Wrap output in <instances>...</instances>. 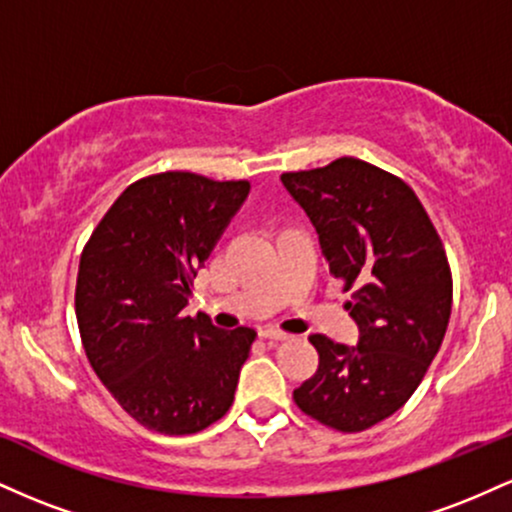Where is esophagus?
<instances>
[{
	"label": "esophagus",
	"mask_w": 512,
	"mask_h": 512,
	"mask_svg": "<svg viewBox=\"0 0 512 512\" xmlns=\"http://www.w3.org/2000/svg\"><path fill=\"white\" fill-rule=\"evenodd\" d=\"M260 337H264V339H274V342H279V339H286V337H289V334L281 332V330H276V327H262Z\"/></svg>",
	"instance_id": "esophagus-1"
}]
</instances>
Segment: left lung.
I'll return each instance as SVG.
<instances>
[{
  "mask_svg": "<svg viewBox=\"0 0 512 512\" xmlns=\"http://www.w3.org/2000/svg\"><path fill=\"white\" fill-rule=\"evenodd\" d=\"M313 221L334 279L351 293L356 346L310 334L320 363L293 390L322 426L361 433L407 404L448 330L452 272L431 216L397 175L342 156L322 168L281 173Z\"/></svg>",
  "mask_w": 512,
  "mask_h": 512,
  "instance_id": "left-lung-1",
  "label": "left lung"
}]
</instances>
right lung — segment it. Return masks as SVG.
Returning <instances> with one entry per match:
<instances>
[{"label":"right lung","mask_w":512,"mask_h":512,"mask_svg":"<svg viewBox=\"0 0 512 512\" xmlns=\"http://www.w3.org/2000/svg\"><path fill=\"white\" fill-rule=\"evenodd\" d=\"M248 192V180L146 175L115 199L81 252L74 305L86 358L149 431L190 436L231 409L257 334L219 330L182 308Z\"/></svg>","instance_id":"1"}]
</instances>
